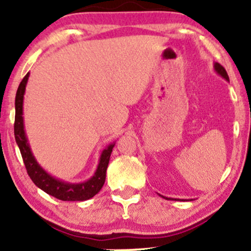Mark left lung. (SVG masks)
Returning <instances> with one entry per match:
<instances>
[{"instance_id": "8db88e82", "label": "left lung", "mask_w": 251, "mask_h": 251, "mask_svg": "<svg viewBox=\"0 0 251 251\" xmlns=\"http://www.w3.org/2000/svg\"><path fill=\"white\" fill-rule=\"evenodd\" d=\"M214 68H215L216 73L220 74V75L223 77V79H226V81H229V76H227L226 71L224 70L223 66H221L218 62H215L214 63ZM159 196H162V195H159ZM162 197L165 198V200H170V201H189V200H174V198H168V197H164V196H162ZM190 201H192V200H190Z\"/></svg>"}]
</instances>
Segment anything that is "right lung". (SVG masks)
<instances>
[{"label":"right lung","instance_id":"1","mask_svg":"<svg viewBox=\"0 0 251 251\" xmlns=\"http://www.w3.org/2000/svg\"><path fill=\"white\" fill-rule=\"evenodd\" d=\"M28 77H29V73L25 74V76L22 79L16 92L14 134H15L16 144L19 146L20 152H21L22 159H24L25 169H27L30 179L34 181V184H35L37 188H40L46 194L53 196V197L60 201H82L94 197L101 190L103 183H105L106 170H107L109 157H111L112 150H113L116 143L109 144L108 146H106L102 150L96 172L88 180L82 181V183H68V181L61 180L48 174L36 162L35 157H34L33 152L30 150L28 138L25 131V123L22 116H24V96L25 92V86H27L28 82Z\"/></svg>","mask_w":251,"mask_h":251}]
</instances>
